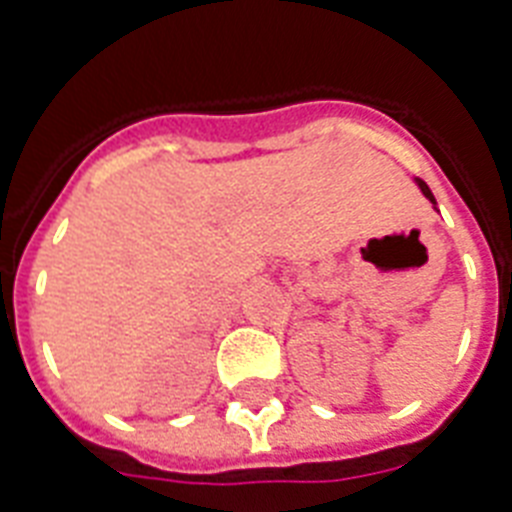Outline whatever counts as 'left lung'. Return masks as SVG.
Segmentation results:
<instances>
[{"instance_id":"left-lung-1","label":"left lung","mask_w":512,"mask_h":512,"mask_svg":"<svg viewBox=\"0 0 512 512\" xmlns=\"http://www.w3.org/2000/svg\"><path fill=\"white\" fill-rule=\"evenodd\" d=\"M414 183L420 185V191L425 193V196H428V199H430V204L436 207V199H433V193H430V188H428V185H425V180H420V177H414Z\"/></svg>"}]
</instances>
